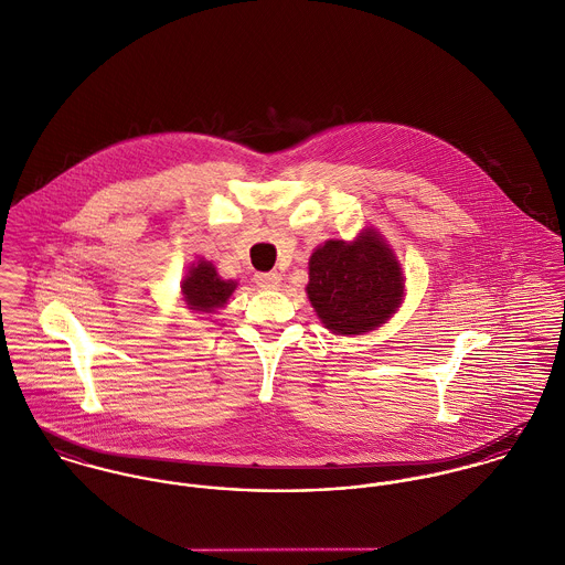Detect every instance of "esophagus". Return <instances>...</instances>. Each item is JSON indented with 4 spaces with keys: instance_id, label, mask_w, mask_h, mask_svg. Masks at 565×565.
Masks as SVG:
<instances>
[{
    "instance_id": "1",
    "label": "esophagus",
    "mask_w": 565,
    "mask_h": 565,
    "mask_svg": "<svg viewBox=\"0 0 565 565\" xmlns=\"http://www.w3.org/2000/svg\"><path fill=\"white\" fill-rule=\"evenodd\" d=\"M253 281L259 286V288H264V290H275V288H279L281 286V275L279 273H257L255 277H253Z\"/></svg>"
}]
</instances>
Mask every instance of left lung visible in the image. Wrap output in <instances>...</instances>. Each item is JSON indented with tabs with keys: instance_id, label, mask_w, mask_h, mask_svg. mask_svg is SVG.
I'll return each instance as SVG.
<instances>
[{
	"instance_id": "1",
	"label": "left lung",
	"mask_w": 565,
	"mask_h": 565,
	"mask_svg": "<svg viewBox=\"0 0 565 565\" xmlns=\"http://www.w3.org/2000/svg\"><path fill=\"white\" fill-rule=\"evenodd\" d=\"M403 295V273L375 232L355 243L329 241L310 257L308 297L327 329L364 333L394 312Z\"/></svg>"
}]
</instances>
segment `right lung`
Masks as SVG:
<instances>
[{
	"label": "right lung",
	"instance_id": "obj_1",
	"mask_svg": "<svg viewBox=\"0 0 565 565\" xmlns=\"http://www.w3.org/2000/svg\"><path fill=\"white\" fill-rule=\"evenodd\" d=\"M234 288L236 284L221 279L210 262H199L192 266L182 281V292L190 308L196 312H214L216 308H223Z\"/></svg>",
	"mask_w": 565,
	"mask_h": 565
}]
</instances>
